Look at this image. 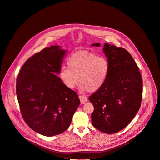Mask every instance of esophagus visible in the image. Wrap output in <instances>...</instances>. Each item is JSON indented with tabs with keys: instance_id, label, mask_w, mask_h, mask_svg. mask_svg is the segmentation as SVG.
I'll use <instances>...</instances> for the list:
<instances>
[{
	"instance_id": "1",
	"label": "esophagus",
	"mask_w": 160,
	"mask_h": 160,
	"mask_svg": "<svg viewBox=\"0 0 160 160\" xmlns=\"http://www.w3.org/2000/svg\"><path fill=\"white\" fill-rule=\"evenodd\" d=\"M79 98L80 101H81V104H84V103H85L86 102H88V98H87L85 95H80L79 96Z\"/></svg>"
}]
</instances>
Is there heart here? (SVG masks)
Instances as JSON below:
<instances>
[{
	"label": "heart",
	"instance_id": "obj_1",
	"mask_svg": "<svg viewBox=\"0 0 160 160\" xmlns=\"http://www.w3.org/2000/svg\"><path fill=\"white\" fill-rule=\"evenodd\" d=\"M67 63L68 68L62 67L59 77L69 89H73L79 81L82 89L90 92L98 90L105 83L110 69L107 58L88 51L74 53Z\"/></svg>",
	"mask_w": 160,
	"mask_h": 160
}]
</instances>
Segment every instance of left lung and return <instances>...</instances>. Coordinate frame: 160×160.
<instances>
[{
	"instance_id": "1",
	"label": "left lung",
	"mask_w": 160,
	"mask_h": 160,
	"mask_svg": "<svg viewBox=\"0 0 160 160\" xmlns=\"http://www.w3.org/2000/svg\"><path fill=\"white\" fill-rule=\"evenodd\" d=\"M92 46L99 47V43ZM109 62L108 79L89 100L93 105V126L105 133H115L132 122L142 103L143 81L136 62L123 48L104 45Z\"/></svg>"
}]
</instances>
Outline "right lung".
<instances>
[{"instance_id": "add662e5", "label": "right lung", "mask_w": 160, "mask_h": 160, "mask_svg": "<svg viewBox=\"0 0 160 160\" xmlns=\"http://www.w3.org/2000/svg\"><path fill=\"white\" fill-rule=\"evenodd\" d=\"M66 51L52 45L26 61L17 79L16 93L25 123L45 136L64 132L80 104L77 93L58 74Z\"/></svg>"}]
</instances>
